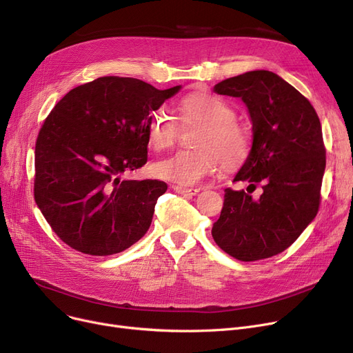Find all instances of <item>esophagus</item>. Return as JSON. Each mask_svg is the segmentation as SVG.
I'll list each match as a JSON object with an SVG mask.
<instances>
[{
  "label": "esophagus",
  "mask_w": 353,
  "mask_h": 353,
  "mask_svg": "<svg viewBox=\"0 0 353 353\" xmlns=\"http://www.w3.org/2000/svg\"><path fill=\"white\" fill-rule=\"evenodd\" d=\"M172 189L179 193V194H183V196H196L199 193V189H188V188H180V186H172Z\"/></svg>",
  "instance_id": "obj_1"
}]
</instances>
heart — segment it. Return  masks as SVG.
Instances as JSON below:
<instances>
[{"label": "heart", "instance_id": "obj_1", "mask_svg": "<svg viewBox=\"0 0 353 353\" xmlns=\"http://www.w3.org/2000/svg\"><path fill=\"white\" fill-rule=\"evenodd\" d=\"M181 119L206 124L196 139L199 148L179 150L172 157L159 161L154 172L159 177L181 186H192L219 172L220 161L226 170L242 165L252 147L246 128L236 121L234 108L210 92H193L180 103ZM179 120L167 107L150 117V140L157 150L174 145L179 136Z\"/></svg>", "mask_w": 353, "mask_h": 353}]
</instances>
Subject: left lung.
<instances>
[{
  "label": "left lung",
  "instance_id": "8db88e82",
  "mask_svg": "<svg viewBox=\"0 0 353 353\" xmlns=\"http://www.w3.org/2000/svg\"><path fill=\"white\" fill-rule=\"evenodd\" d=\"M214 92L245 101L253 144L233 180L248 181V192L225 190L212 236L221 250L242 262L279 254L319 212L326 148L316 110L268 70L223 80L214 85ZM257 185L263 194L252 198Z\"/></svg>",
  "mask_w": 353,
  "mask_h": 353
}]
</instances>
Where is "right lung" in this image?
Segmentation results:
<instances>
[{"label":"right lung","instance_id":"1","mask_svg":"<svg viewBox=\"0 0 353 353\" xmlns=\"http://www.w3.org/2000/svg\"><path fill=\"white\" fill-rule=\"evenodd\" d=\"M179 90L108 76L54 105L35 141L34 199L65 245L110 256L145 234L167 184L121 176L147 163L150 113Z\"/></svg>","mask_w":353,"mask_h":353}]
</instances>
